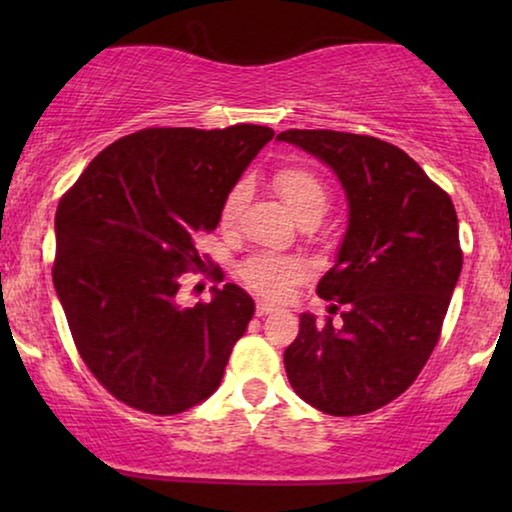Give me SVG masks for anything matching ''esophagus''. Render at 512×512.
<instances>
[{
    "instance_id": "esophagus-1",
    "label": "esophagus",
    "mask_w": 512,
    "mask_h": 512,
    "mask_svg": "<svg viewBox=\"0 0 512 512\" xmlns=\"http://www.w3.org/2000/svg\"><path fill=\"white\" fill-rule=\"evenodd\" d=\"M275 310H277V307L272 305V303H265V300H258V305H256V314H258V317H265V314H272Z\"/></svg>"
}]
</instances>
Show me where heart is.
<instances>
[{
    "mask_svg": "<svg viewBox=\"0 0 512 512\" xmlns=\"http://www.w3.org/2000/svg\"><path fill=\"white\" fill-rule=\"evenodd\" d=\"M275 188L284 205L296 214V219L317 216L321 219L328 209V191L317 174L307 167H284L275 174ZM244 202V186H235L221 205V226L235 221ZM242 282L251 291L265 298H286L298 279L303 277V263L296 258H279L270 254H256L240 265Z\"/></svg>",
    "mask_w": 512,
    "mask_h": 512,
    "instance_id": "1",
    "label": "heart"
}]
</instances>
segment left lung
<instances>
[{
    "label": "left lung",
    "instance_id": "1",
    "mask_svg": "<svg viewBox=\"0 0 512 512\" xmlns=\"http://www.w3.org/2000/svg\"><path fill=\"white\" fill-rule=\"evenodd\" d=\"M331 167L349 221L317 293L342 307L319 324L300 314L284 368L296 394L326 415L354 417L387 405L417 380L440 338L461 275L459 221L443 188L398 146L335 130H286Z\"/></svg>",
    "mask_w": 512,
    "mask_h": 512
}]
</instances>
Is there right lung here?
Listing matches in <instances>:
<instances>
[{"instance_id": "add662e5", "label": "right lung", "mask_w": 512, "mask_h": 512, "mask_svg": "<svg viewBox=\"0 0 512 512\" xmlns=\"http://www.w3.org/2000/svg\"><path fill=\"white\" fill-rule=\"evenodd\" d=\"M275 130L146 128L90 163L55 212L53 284L69 331L104 389L130 408L177 415L219 389L254 317L237 284L179 303V279L202 268L195 240Z\"/></svg>"}]
</instances>
